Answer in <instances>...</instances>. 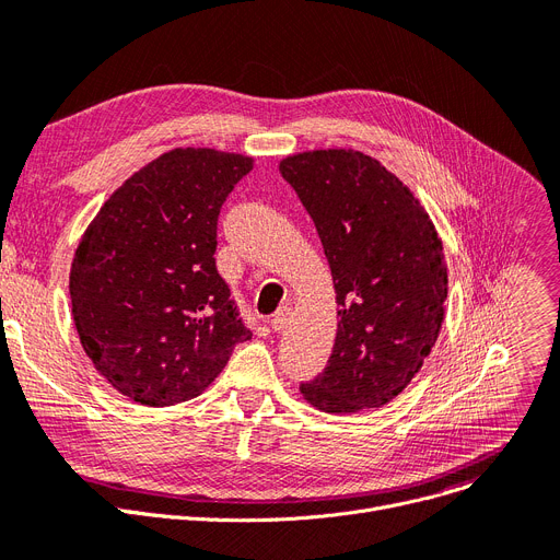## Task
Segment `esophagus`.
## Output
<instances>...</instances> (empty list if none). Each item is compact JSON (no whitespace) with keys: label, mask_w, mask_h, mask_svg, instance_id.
<instances>
[{"label":"esophagus","mask_w":560,"mask_h":560,"mask_svg":"<svg viewBox=\"0 0 560 560\" xmlns=\"http://www.w3.org/2000/svg\"><path fill=\"white\" fill-rule=\"evenodd\" d=\"M290 317H292L290 306H281V308L272 315V319H270V327H272L275 331H283V329H285V325L290 322Z\"/></svg>","instance_id":"1"}]
</instances>
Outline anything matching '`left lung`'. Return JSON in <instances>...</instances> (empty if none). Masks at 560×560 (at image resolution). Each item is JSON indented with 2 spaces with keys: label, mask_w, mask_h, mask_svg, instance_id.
I'll return each mask as SVG.
<instances>
[{
  "label": "left lung",
  "mask_w": 560,
  "mask_h": 560,
  "mask_svg": "<svg viewBox=\"0 0 560 560\" xmlns=\"http://www.w3.org/2000/svg\"><path fill=\"white\" fill-rule=\"evenodd\" d=\"M329 260L338 331L325 372L302 384L325 413L393 401L420 372L445 319L443 241L397 174L357 150H313L279 163Z\"/></svg>",
  "instance_id": "left-lung-1"
}]
</instances>
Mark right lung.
<instances>
[{
    "mask_svg": "<svg viewBox=\"0 0 560 560\" xmlns=\"http://www.w3.org/2000/svg\"><path fill=\"white\" fill-rule=\"evenodd\" d=\"M252 167L245 154L174 147L85 226L70 268L74 327L127 399L163 408L199 397L252 338L213 258L222 203Z\"/></svg>",
    "mask_w": 560,
    "mask_h": 560,
    "instance_id": "right-lung-1",
    "label": "right lung"
}]
</instances>
